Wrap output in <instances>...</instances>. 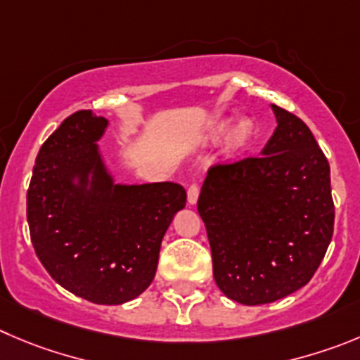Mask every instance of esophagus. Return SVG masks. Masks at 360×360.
<instances>
[{
    "label": "esophagus",
    "mask_w": 360,
    "mask_h": 360,
    "mask_svg": "<svg viewBox=\"0 0 360 360\" xmlns=\"http://www.w3.org/2000/svg\"><path fill=\"white\" fill-rule=\"evenodd\" d=\"M199 184L197 183H191L190 186H188V202L190 204H195L197 199H199Z\"/></svg>",
    "instance_id": "obj_1"
}]
</instances>
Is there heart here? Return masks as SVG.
<instances>
[{"label": "heart", "instance_id": "1", "mask_svg": "<svg viewBox=\"0 0 360 360\" xmlns=\"http://www.w3.org/2000/svg\"><path fill=\"white\" fill-rule=\"evenodd\" d=\"M226 131H227L226 122L220 124V126L217 127V134H224ZM250 133H252L250 120L247 119L240 120V122L233 127V131H231V143H233V146H243V143L250 139Z\"/></svg>", "mask_w": 360, "mask_h": 360}]
</instances>
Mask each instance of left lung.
<instances>
[{"label":"left lung","mask_w":360,"mask_h":360,"mask_svg":"<svg viewBox=\"0 0 360 360\" xmlns=\"http://www.w3.org/2000/svg\"><path fill=\"white\" fill-rule=\"evenodd\" d=\"M277 127L259 156L207 170L199 210L217 286L261 305L305 286L334 233L330 167L311 129L271 104Z\"/></svg>","instance_id":"8db88e82"}]
</instances>
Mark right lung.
<instances>
[{
    "instance_id": "1",
    "label": "right lung",
    "mask_w": 360,
    "mask_h": 360,
    "mask_svg": "<svg viewBox=\"0 0 360 360\" xmlns=\"http://www.w3.org/2000/svg\"><path fill=\"white\" fill-rule=\"evenodd\" d=\"M106 126L90 110L60 124L37 154L26 214L37 257L60 286L119 305L153 282L186 191L177 183L113 184L96 143Z\"/></svg>"
}]
</instances>
